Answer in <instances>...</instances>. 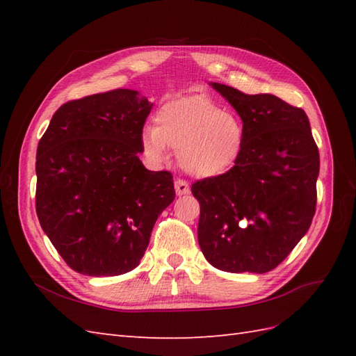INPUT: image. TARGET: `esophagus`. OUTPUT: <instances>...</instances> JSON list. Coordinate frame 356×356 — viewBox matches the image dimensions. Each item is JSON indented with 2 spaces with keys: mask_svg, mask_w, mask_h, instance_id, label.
<instances>
[{
  "mask_svg": "<svg viewBox=\"0 0 356 356\" xmlns=\"http://www.w3.org/2000/svg\"><path fill=\"white\" fill-rule=\"evenodd\" d=\"M174 188H176L177 195H185L190 193V185H188V182L184 179H176V182H174Z\"/></svg>",
  "mask_w": 356,
  "mask_h": 356,
  "instance_id": "34e87169",
  "label": "esophagus"
}]
</instances>
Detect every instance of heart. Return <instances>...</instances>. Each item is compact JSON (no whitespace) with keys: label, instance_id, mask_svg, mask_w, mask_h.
Wrapping results in <instances>:
<instances>
[{"label":"heart","instance_id":"b5f03b06","mask_svg":"<svg viewBox=\"0 0 356 356\" xmlns=\"http://www.w3.org/2000/svg\"><path fill=\"white\" fill-rule=\"evenodd\" d=\"M156 120L157 127L147 125L142 130L143 153L153 163H163L170 148L177 151L179 165L195 177H216L231 170L243 148L240 119L203 96L168 102Z\"/></svg>","mask_w":356,"mask_h":356}]
</instances>
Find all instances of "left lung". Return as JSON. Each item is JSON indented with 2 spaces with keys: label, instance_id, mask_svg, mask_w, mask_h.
<instances>
[{
  "label": "left lung",
  "instance_id": "1",
  "mask_svg": "<svg viewBox=\"0 0 356 356\" xmlns=\"http://www.w3.org/2000/svg\"><path fill=\"white\" fill-rule=\"evenodd\" d=\"M243 122V148L229 171L191 186L200 203L197 238L214 268L275 269L312 223L318 147L305 110L274 95L211 82Z\"/></svg>",
  "mask_w": 356,
  "mask_h": 356
}]
</instances>
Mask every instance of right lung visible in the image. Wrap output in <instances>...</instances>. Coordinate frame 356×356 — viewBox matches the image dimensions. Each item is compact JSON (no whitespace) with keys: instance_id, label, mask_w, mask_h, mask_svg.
<instances>
[{"instance_id":"obj_1","label":"right lung","mask_w":356,"mask_h":356,"mask_svg":"<svg viewBox=\"0 0 356 356\" xmlns=\"http://www.w3.org/2000/svg\"><path fill=\"white\" fill-rule=\"evenodd\" d=\"M153 104L136 90L69 101L36 149V214L69 266L90 277L133 270L151 231L176 197L170 171L139 159Z\"/></svg>"}]
</instances>
